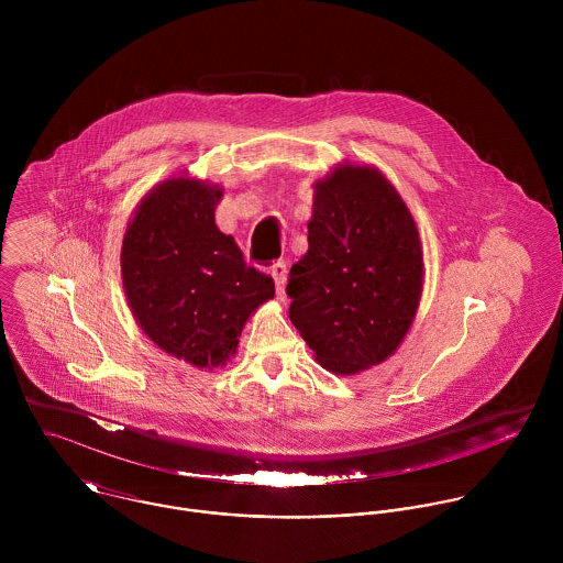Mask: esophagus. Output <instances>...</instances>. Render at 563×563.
I'll return each instance as SVG.
<instances>
[{
	"mask_svg": "<svg viewBox=\"0 0 563 563\" xmlns=\"http://www.w3.org/2000/svg\"><path fill=\"white\" fill-rule=\"evenodd\" d=\"M271 275L275 279V288H277V299L284 301L286 297V277H288V266L284 260H277L271 264Z\"/></svg>",
	"mask_w": 563,
	"mask_h": 563,
	"instance_id": "34e87169",
	"label": "esophagus"
}]
</instances>
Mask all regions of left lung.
Returning a JSON list of instances; mask_svg holds the SVG:
<instances>
[{"label":"left lung","mask_w":563,"mask_h":563,"mask_svg":"<svg viewBox=\"0 0 563 563\" xmlns=\"http://www.w3.org/2000/svg\"><path fill=\"white\" fill-rule=\"evenodd\" d=\"M308 244L286 286L290 321L335 375L382 364L411 327L424 275L401 195L375 166L338 164L314 184Z\"/></svg>","instance_id":"8db88e82"}]
</instances>
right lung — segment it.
<instances>
[{
    "instance_id": "add662e5",
    "label": "right lung",
    "mask_w": 563,
    "mask_h": 563,
    "mask_svg": "<svg viewBox=\"0 0 563 563\" xmlns=\"http://www.w3.org/2000/svg\"><path fill=\"white\" fill-rule=\"evenodd\" d=\"M223 188L192 177L158 184L134 210L121 246L128 303L162 351L197 368L223 366L249 317L275 297L273 277L244 264L214 223Z\"/></svg>"
}]
</instances>
